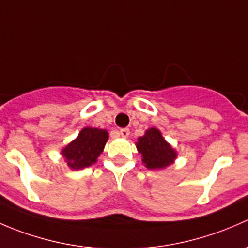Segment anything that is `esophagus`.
<instances>
[{"instance_id": "34e87169", "label": "esophagus", "mask_w": 248, "mask_h": 248, "mask_svg": "<svg viewBox=\"0 0 248 248\" xmlns=\"http://www.w3.org/2000/svg\"><path fill=\"white\" fill-rule=\"evenodd\" d=\"M120 136L124 137V138H127V137L129 136V129L128 128L120 129Z\"/></svg>"}]
</instances>
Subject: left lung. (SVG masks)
Masks as SVG:
<instances>
[{
  "label": "left lung",
  "instance_id": "1",
  "mask_svg": "<svg viewBox=\"0 0 248 248\" xmlns=\"http://www.w3.org/2000/svg\"><path fill=\"white\" fill-rule=\"evenodd\" d=\"M137 150L141 155V161L147 169L161 170L175 162L177 152L162 136L156 127L146 129L136 142Z\"/></svg>",
  "mask_w": 248,
  "mask_h": 248
}]
</instances>
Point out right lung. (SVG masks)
<instances>
[{"label": "right lung", "instance_id": "add662e5", "mask_svg": "<svg viewBox=\"0 0 248 248\" xmlns=\"http://www.w3.org/2000/svg\"><path fill=\"white\" fill-rule=\"evenodd\" d=\"M109 133L106 129L85 127L78 137L61 149V155L67 166L73 170L87 168L97 162L108 141Z\"/></svg>", "mask_w": 248, "mask_h": 248}]
</instances>
